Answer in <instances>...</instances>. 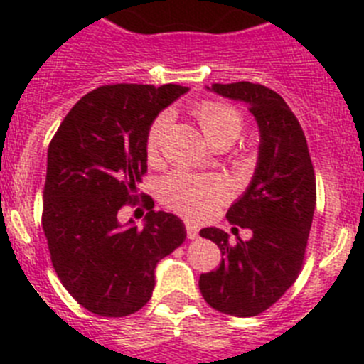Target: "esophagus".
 I'll use <instances>...</instances> for the list:
<instances>
[{"label": "esophagus", "mask_w": 364, "mask_h": 364, "mask_svg": "<svg viewBox=\"0 0 364 364\" xmlns=\"http://www.w3.org/2000/svg\"><path fill=\"white\" fill-rule=\"evenodd\" d=\"M186 237L188 239H198L199 237V228L196 227L194 223H186Z\"/></svg>", "instance_id": "1"}]
</instances>
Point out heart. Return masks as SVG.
<instances>
[{"label":"heart","mask_w":364,"mask_h":364,"mask_svg":"<svg viewBox=\"0 0 364 364\" xmlns=\"http://www.w3.org/2000/svg\"><path fill=\"white\" fill-rule=\"evenodd\" d=\"M196 117L199 121L203 134L206 136L212 146L221 143L235 141L243 129V119L237 110L228 105L206 101L196 109ZM166 125V116L156 117L152 125L149 127L145 139L146 158L154 159L158 156L161 134ZM159 196L163 203L170 206L172 210L179 212L186 218L199 219L212 214L215 206L225 198V186L215 178H203V176H192L186 172H172L166 176L159 185Z\"/></svg>","instance_id":"b5f03b06"}]
</instances>
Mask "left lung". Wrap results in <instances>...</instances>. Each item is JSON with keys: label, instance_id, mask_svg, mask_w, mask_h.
Wrapping results in <instances>:
<instances>
[{"label": "left lung", "instance_id": "8db88e82", "mask_svg": "<svg viewBox=\"0 0 364 364\" xmlns=\"http://www.w3.org/2000/svg\"><path fill=\"white\" fill-rule=\"evenodd\" d=\"M206 88L248 105L259 127V152L250 185L227 212L232 232L250 228L252 237L230 245L221 228H203L201 237L218 245L223 261L201 274L199 290L219 312L257 316L299 276L316 208V174L303 129L279 94L248 81Z\"/></svg>", "mask_w": 364, "mask_h": 364}]
</instances>
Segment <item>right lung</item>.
<instances>
[{
  "label": "right lung",
  "mask_w": 364,
  "mask_h": 364,
  "mask_svg": "<svg viewBox=\"0 0 364 364\" xmlns=\"http://www.w3.org/2000/svg\"><path fill=\"white\" fill-rule=\"evenodd\" d=\"M186 92L172 83L100 87L72 107L48 145L43 232L55 274L88 312L143 309L158 263L185 241L178 215L150 210L137 228L132 219L121 225L117 212L137 198L149 127Z\"/></svg>",
  "instance_id": "1"
}]
</instances>
